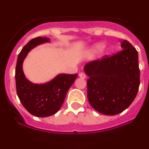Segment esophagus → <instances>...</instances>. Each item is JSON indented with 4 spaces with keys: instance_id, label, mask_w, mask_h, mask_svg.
Instances as JSON below:
<instances>
[{
    "instance_id": "esophagus-1",
    "label": "esophagus",
    "mask_w": 149,
    "mask_h": 149,
    "mask_svg": "<svg viewBox=\"0 0 149 149\" xmlns=\"http://www.w3.org/2000/svg\"><path fill=\"white\" fill-rule=\"evenodd\" d=\"M79 77H80V78H83V79H84V78H86V74H85V73H83V72H80L79 73Z\"/></svg>"
}]
</instances>
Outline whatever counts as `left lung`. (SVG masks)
I'll use <instances>...</instances> for the list:
<instances>
[{
    "label": "left lung",
    "instance_id": "8db88e82",
    "mask_svg": "<svg viewBox=\"0 0 149 149\" xmlns=\"http://www.w3.org/2000/svg\"><path fill=\"white\" fill-rule=\"evenodd\" d=\"M123 50L88 63L84 71L89 78L90 105L104 115L114 116L130 106L140 84L138 52L130 42H122Z\"/></svg>",
    "mask_w": 149,
    "mask_h": 149
}]
</instances>
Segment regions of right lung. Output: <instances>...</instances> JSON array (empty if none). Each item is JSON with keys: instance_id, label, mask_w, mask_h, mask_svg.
<instances>
[{"instance_id": "1", "label": "right lung", "mask_w": 149, "mask_h": 149, "mask_svg": "<svg viewBox=\"0 0 149 149\" xmlns=\"http://www.w3.org/2000/svg\"><path fill=\"white\" fill-rule=\"evenodd\" d=\"M46 37L31 40L19 54L15 69V81L17 96L24 107L32 115L47 117L54 115L64 103L66 93L74 83L78 74H59L45 84H33L25 78L22 69L24 59L36 46L49 42Z\"/></svg>"}]
</instances>
